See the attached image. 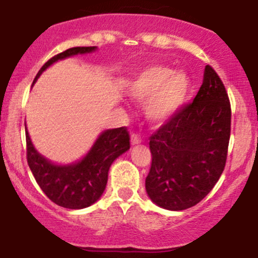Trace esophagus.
<instances>
[{
    "instance_id": "34e87169",
    "label": "esophagus",
    "mask_w": 258,
    "mask_h": 258,
    "mask_svg": "<svg viewBox=\"0 0 258 258\" xmlns=\"http://www.w3.org/2000/svg\"><path fill=\"white\" fill-rule=\"evenodd\" d=\"M130 142H132V145H138L140 144V142H142V138H140V135L138 134H132V137H130Z\"/></svg>"
}]
</instances>
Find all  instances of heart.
<instances>
[{
    "instance_id": "b5f03b06",
    "label": "heart",
    "mask_w": 258,
    "mask_h": 258,
    "mask_svg": "<svg viewBox=\"0 0 258 258\" xmlns=\"http://www.w3.org/2000/svg\"><path fill=\"white\" fill-rule=\"evenodd\" d=\"M190 90V82L181 72L164 66H151L129 83L126 93L137 102H147V116L154 124L168 120L182 107Z\"/></svg>"
}]
</instances>
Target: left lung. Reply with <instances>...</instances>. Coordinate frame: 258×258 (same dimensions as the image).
I'll use <instances>...</instances> for the list:
<instances>
[{"instance_id": "left-lung-1", "label": "left lung", "mask_w": 258, "mask_h": 258, "mask_svg": "<svg viewBox=\"0 0 258 258\" xmlns=\"http://www.w3.org/2000/svg\"><path fill=\"white\" fill-rule=\"evenodd\" d=\"M231 105L224 83L206 66L192 103L179 109L150 137L149 198L160 208L181 211L212 190L227 159Z\"/></svg>"}]
</instances>
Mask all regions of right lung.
<instances>
[{"mask_svg": "<svg viewBox=\"0 0 258 258\" xmlns=\"http://www.w3.org/2000/svg\"><path fill=\"white\" fill-rule=\"evenodd\" d=\"M95 49L97 47H73L54 55L39 70L33 83L42 72L57 60ZM26 144L28 166L47 198L58 206L77 210L88 208L102 196L110 165L130 148V137L125 126L105 130L95 140L89 153L71 165H57L43 158L34 149L28 132H26Z\"/></svg>", "mask_w": 258, "mask_h": 258, "instance_id": "add662e5", "label": "right lung"}]
</instances>
